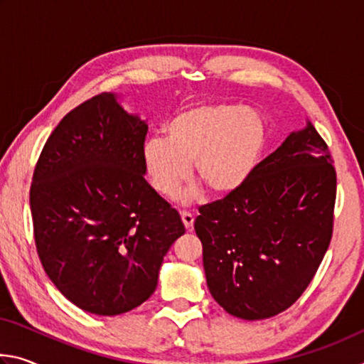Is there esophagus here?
I'll return each instance as SVG.
<instances>
[{
	"instance_id": "34e87169",
	"label": "esophagus",
	"mask_w": 364,
	"mask_h": 364,
	"mask_svg": "<svg viewBox=\"0 0 364 364\" xmlns=\"http://www.w3.org/2000/svg\"><path fill=\"white\" fill-rule=\"evenodd\" d=\"M181 220H183V225L186 228L188 231L193 230V225H194V215L189 213V212H181Z\"/></svg>"
}]
</instances>
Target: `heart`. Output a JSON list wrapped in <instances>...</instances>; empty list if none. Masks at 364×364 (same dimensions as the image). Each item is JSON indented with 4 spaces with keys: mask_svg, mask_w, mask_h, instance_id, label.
<instances>
[{
    "mask_svg": "<svg viewBox=\"0 0 364 364\" xmlns=\"http://www.w3.org/2000/svg\"><path fill=\"white\" fill-rule=\"evenodd\" d=\"M268 146V127L255 109L237 104H199L183 110L167 125V139L152 136L143 144V164L151 186L164 197H175L191 176L215 194L241 189L260 165ZM199 197L189 191L186 200Z\"/></svg>",
    "mask_w": 364,
    "mask_h": 364,
    "instance_id": "1",
    "label": "heart"
}]
</instances>
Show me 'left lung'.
Here are the masks:
<instances>
[{"label": "left lung", "mask_w": 364, "mask_h": 364, "mask_svg": "<svg viewBox=\"0 0 364 364\" xmlns=\"http://www.w3.org/2000/svg\"><path fill=\"white\" fill-rule=\"evenodd\" d=\"M336 193L329 147L308 122L241 189L202 205L194 230L212 297L249 321L294 305L329 247Z\"/></svg>", "instance_id": "1"}]
</instances>
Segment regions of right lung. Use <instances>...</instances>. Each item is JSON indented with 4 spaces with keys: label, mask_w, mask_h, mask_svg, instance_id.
<instances>
[{
    "label": "right lung",
    "mask_w": 364,
    "mask_h": 364,
    "mask_svg": "<svg viewBox=\"0 0 364 364\" xmlns=\"http://www.w3.org/2000/svg\"><path fill=\"white\" fill-rule=\"evenodd\" d=\"M146 134L114 95H96L59 122L33 171L30 210L43 268L95 315H122L149 299L165 254L186 231L144 180Z\"/></svg>",
    "instance_id": "add662e5"
}]
</instances>
